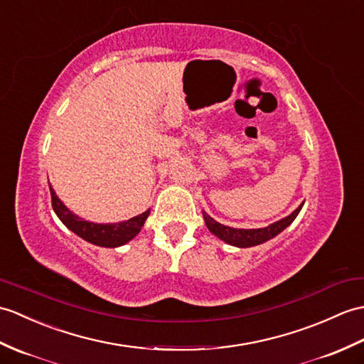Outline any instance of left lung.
Returning <instances> with one entry per match:
<instances>
[{"label":"left lung","mask_w":364,"mask_h":364,"mask_svg":"<svg viewBox=\"0 0 364 364\" xmlns=\"http://www.w3.org/2000/svg\"><path fill=\"white\" fill-rule=\"evenodd\" d=\"M302 206H304V203H301V205L294 209L290 215H287L285 218H281L279 222L268 225L267 228H257V230H237V228L225 226L222 223L215 222L214 218L209 217L206 213H203V218H205L208 230L214 235H217L220 240L226 242L228 245H232V247L250 248V247H256V245H260L269 239H273L279 232H282L285 228L291 225L294 218L298 217Z\"/></svg>","instance_id":"left-lung-1"}]
</instances>
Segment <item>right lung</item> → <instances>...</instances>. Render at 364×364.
I'll list each match as a JSON object with an SVG mask.
<instances>
[{"mask_svg": "<svg viewBox=\"0 0 364 364\" xmlns=\"http://www.w3.org/2000/svg\"><path fill=\"white\" fill-rule=\"evenodd\" d=\"M50 191V201H53V208L57 217L60 218L62 223L71 230L74 234H77L79 237L87 240L92 245H97V247L104 248H116L130 242L133 237H136L139 234L141 228L146 223L147 217L150 214V209L146 213H142L136 217L130 218V220L119 222V223H92L88 220H83V218L73 214L70 209H68L63 201L55 196L53 186L49 184Z\"/></svg>", "mask_w": 364, "mask_h": 364, "instance_id": "add662e5", "label": "right lung"}]
</instances>
